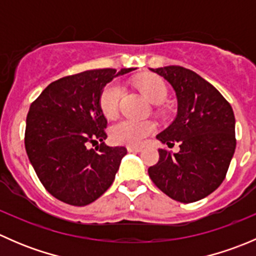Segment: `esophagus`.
Returning a JSON list of instances; mask_svg holds the SVG:
<instances>
[{"instance_id":"34e87169","label":"esophagus","mask_w":256,"mask_h":256,"mask_svg":"<svg viewBox=\"0 0 256 256\" xmlns=\"http://www.w3.org/2000/svg\"><path fill=\"white\" fill-rule=\"evenodd\" d=\"M141 147H138V146H128V152H140L141 151Z\"/></svg>"}]
</instances>
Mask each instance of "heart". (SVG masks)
<instances>
[{
  "label": "heart",
  "instance_id": "b5f03b06",
  "mask_svg": "<svg viewBox=\"0 0 256 256\" xmlns=\"http://www.w3.org/2000/svg\"><path fill=\"white\" fill-rule=\"evenodd\" d=\"M138 86L147 99L154 104L164 102L168 95L166 82L158 76H147L138 82ZM121 92L120 84L116 82H109L102 88L99 96V108L105 118H114L118 112ZM154 130L156 125L150 120L121 118L110 128V138L115 144L138 146Z\"/></svg>",
  "mask_w": 256,
  "mask_h": 256
}]
</instances>
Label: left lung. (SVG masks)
<instances>
[{"instance_id":"1","label":"left lung","mask_w":256,"mask_h":256,"mask_svg":"<svg viewBox=\"0 0 256 256\" xmlns=\"http://www.w3.org/2000/svg\"><path fill=\"white\" fill-rule=\"evenodd\" d=\"M176 92L174 122L156 136L180 152L160 148V158L148 168L152 182L172 200L192 203L216 190L228 172L236 151V118L230 104L202 76L183 66L151 69Z\"/></svg>"}]
</instances>
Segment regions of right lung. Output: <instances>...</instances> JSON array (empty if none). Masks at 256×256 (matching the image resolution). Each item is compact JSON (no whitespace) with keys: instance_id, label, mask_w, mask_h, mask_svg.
Instances as JSON below:
<instances>
[{"instance_id":"add662e5","label":"right lung","mask_w":256,"mask_h":256,"mask_svg":"<svg viewBox=\"0 0 256 256\" xmlns=\"http://www.w3.org/2000/svg\"><path fill=\"white\" fill-rule=\"evenodd\" d=\"M134 68L94 69L50 82L30 104L24 146L40 183L53 197L76 207L96 200L110 186L126 147H110L99 108L102 88ZM100 142L95 150L89 143Z\"/></svg>"}]
</instances>
